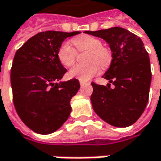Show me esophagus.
I'll return each mask as SVG.
<instances>
[{"label": "esophagus", "instance_id": "esophagus-1", "mask_svg": "<svg viewBox=\"0 0 161 161\" xmlns=\"http://www.w3.org/2000/svg\"><path fill=\"white\" fill-rule=\"evenodd\" d=\"M86 84H87L86 82H85V81L80 80V85H81V86H85V85H86Z\"/></svg>", "mask_w": 161, "mask_h": 161}]
</instances>
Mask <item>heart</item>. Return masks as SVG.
<instances>
[{
	"mask_svg": "<svg viewBox=\"0 0 161 161\" xmlns=\"http://www.w3.org/2000/svg\"><path fill=\"white\" fill-rule=\"evenodd\" d=\"M75 49L71 44L64 42L57 51V58L60 64L64 67H70L75 64L76 51H87L86 64H77L69 71V76L79 80L86 81L95 76L100 71V67L105 68L110 64L111 53L107 48L102 46V41L98 37L81 35L72 40Z\"/></svg>",
	"mask_w": 161,
	"mask_h": 161,
	"instance_id": "1",
	"label": "heart"
}]
</instances>
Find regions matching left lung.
Returning a JSON list of instances; mask_svg holds the SVG:
<instances>
[{
	"instance_id": "obj_1",
	"label": "left lung",
	"mask_w": 161,
	"mask_h": 161,
	"mask_svg": "<svg viewBox=\"0 0 161 161\" xmlns=\"http://www.w3.org/2000/svg\"><path fill=\"white\" fill-rule=\"evenodd\" d=\"M87 34L103 38L112 52L110 68L103 77L114 85L110 88L91 83L93 110L106 123L127 127L142 115L148 101L151 70L148 53L141 38L123 27H111Z\"/></svg>"
}]
</instances>
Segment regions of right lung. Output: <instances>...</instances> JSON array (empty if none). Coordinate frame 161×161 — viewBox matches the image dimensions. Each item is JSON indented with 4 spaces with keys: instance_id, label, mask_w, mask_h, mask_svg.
Returning <instances> with one entry per match:
<instances>
[{
    "instance_id": "right-lung-1",
    "label": "right lung",
    "mask_w": 161,
    "mask_h": 161,
    "mask_svg": "<svg viewBox=\"0 0 161 161\" xmlns=\"http://www.w3.org/2000/svg\"><path fill=\"white\" fill-rule=\"evenodd\" d=\"M79 33L40 32L15 52L11 69L14 105L23 123L37 134L55 132L70 115V100L80 84L75 78L59 82L67 70L57 51L66 37Z\"/></svg>"
}]
</instances>
